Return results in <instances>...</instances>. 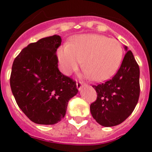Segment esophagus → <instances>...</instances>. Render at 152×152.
Instances as JSON below:
<instances>
[{
	"label": "esophagus",
	"mask_w": 152,
	"mask_h": 152,
	"mask_svg": "<svg viewBox=\"0 0 152 152\" xmlns=\"http://www.w3.org/2000/svg\"><path fill=\"white\" fill-rule=\"evenodd\" d=\"M83 85H84V83H83L82 81L78 80L77 82H76V87H77V88H78L79 90H80L81 88H82Z\"/></svg>",
	"instance_id": "esophagus-1"
}]
</instances>
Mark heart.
<instances>
[{
    "mask_svg": "<svg viewBox=\"0 0 152 152\" xmlns=\"http://www.w3.org/2000/svg\"><path fill=\"white\" fill-rule=\"evenodd\" d=\"M60 67L69 75L82 63L85 75L95 81L105 80L115 73L122 59V46L118 41L101 34H81L57 52Z\"/></svg>",
    "mask_w": 152,
    "mask_h": 152,
    "instance_id": "heart-1",
    "label": "heart"
}]
</instances>
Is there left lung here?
<instances>
[{"label": "left lung", "mask_w": 152, "mask_h": 152, "mask_svg": "<svg viewBox=\"0 0 152 152\" xmlns=\"http://www.w3.org/2000/svg\"><path fill=\"white\" fill-rule=\"evenodd\" d=\"M92 87L97 99L91 104V113L99 125L115 126L129 118L137 106L140 91V68L132 51L126 52L112 78Z\"/></svg>", "instance_id": "8db88e82"}]
</instances>
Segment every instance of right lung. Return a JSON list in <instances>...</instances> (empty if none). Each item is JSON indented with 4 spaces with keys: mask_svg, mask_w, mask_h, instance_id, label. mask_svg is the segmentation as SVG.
Listing matches in <instances>:
<instances>
[{
    "mask_svg": "<svg viewBox=\"0 0 152 152\" xmlns=\"http://www.w3.org/2000/svg\"><path fill=\"white\" fill-rule=\"evenodd\" d=\"M59 35L30 43L13 61L10 86L15 102L33 122L54 125L64 118L70 99L78 92L76 82L58 69Z\"/></svg>",
    "mask_w": 152,
    "mask_h": 152,
    "instance_id": "right-lung-1",
    "label": "right lung"
}]
</instances>
